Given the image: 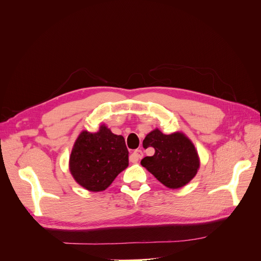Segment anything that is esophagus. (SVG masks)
<instances>
[{
  "label": "esophagus",
  "instance_id": "1",
  "mask_svg": "<svg viewBox=\"0 0 261 261\" xmlns=\"http://www.w3.org/2000/svg\"><path fill=\"white\" fill-rule=\"evenodd\" d=\"M143 155H144L143 151H141L140 149H136L135 151H134V152L129 155V161L133 162V163H135V162H137L139 159H141V158H143Z\"/></svg>",
  "mask_w": 261,
  "mask_h": 261
}]
</instances>
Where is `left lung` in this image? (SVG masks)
<instances>
[{
  "label": "left lung",
  "mask_w": 261,
  "mask_h": 261,
  "mask_svg": "<svg viewBox=\"0 0 261 261\" xmlns=\"http://www.w3.org/2000/svg\"><path fill=\"white\" fill-rule=\"evenodd\" d=\"M144 148L152 147L154 154L145 156L141 165L164 186L177 189L191 181L199 169V156L194 144L183 133L165 135L160 129L150 132Z\"/></svg>",
  "instance_id": "obj_1"
}]
</instances>
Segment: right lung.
Wrapping results in <instances>:
<instances>
[{
	"mask_svg": "<svg viewBox=\"0 0 261 261\" xmlns=\"http://www.w3.org/2000/svg\"><path fill=\"white\" fill-rule=\"evenodd\" d=\"M128 167V150L124 137L103 124L97 133L84 130L69 156V171L78 184L90 192L107 189Z\"/></svg>",
	"mask_w": 261,
	"mask_h": 261,
	"instance_id": "add662e5",
	"label": "right lung"
}]
</instances>
